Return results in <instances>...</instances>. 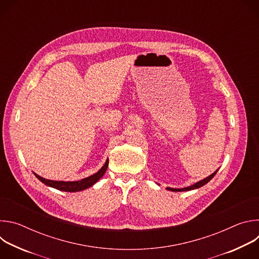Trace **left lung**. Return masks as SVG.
Wrapping results in <instances>:
<instances>
[{
  "mask_svg": "<svg viewBox=\"0 0 259 259\" xmlns=\"http://www.w3.org/2000/svg\"><path fill=\"white\" fill-rule=\"evenodd\" d=\"M218 171V169L215 171V172H213L211 175H209L208 177H206V178H204V179H202V180H200V181H198V182H196L195 184H193V186H190V187H188V188H183V189H173V188H166L168 191H171V192H187V191H192V190H196V189H199V188H201V187H203V186H205L206 183H208L214 176H215V174H216V172Z\"/></svg>",
  "mask_w": 259,
  "mask_h": 259,
  "instance_id": "left-lung-1",
  "label": "left lung"
}]
</instances>
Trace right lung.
I'll list each match as a JSON object with an SVG mask.
<instances>
[{
	"label": "right lung",
	"mask_w": 259,
	"mask_h": 259,
	"mask_svg": "<svg viewBox=\"0 0 259 259\" xmlns=\"http://www.w3.org/2000/svg\"><path fill=\"white\" fill-rule=\"evenodd\" d=\"M107 166H108V159L105 161L104 165L100 168V170L97 171L95 174H93L89 177L83 178L81 180H78V181L50 180V179L43 178L35 173H33V174L40 181H42L44 184H46V186H48L50 188H53V189H56V190L62 191V192L73 193V192H81V191H84V190L92 187L94 183H96L103 176V174L105 173V171L107 169Z\"/></svg>",
	"instance_id": "right-lung-1"
}]
</instances>
